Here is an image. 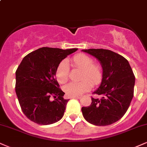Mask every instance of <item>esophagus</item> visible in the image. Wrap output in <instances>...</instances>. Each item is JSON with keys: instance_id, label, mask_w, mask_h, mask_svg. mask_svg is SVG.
I'll list each match as a JSON object with an SVG mask.
<instances>
[{"instance_id": "esophagus-1", "label": "esophagus", "mask_w": 147, "mask_h": 147, "mask_svg": "<svg viewBox=\"0 0 147 147\" xmlns=\"http://www.w3.org/2000/svg\"><path fill=\"white\" fill-rule=\"evenodd\" d=\"M81 97H82V96H71V98H81Z\"/></svg>"}]
</instances>
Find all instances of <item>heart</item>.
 Returning <instances> with one entry per match:
<instances>
[{
  "label": "heart",
  "instance_id": "obj_1",
  "mask_svg": "<svg viewBox=\"0 0 147 147\" xmlns=\"http://www.w3.org/2000/svg\"><path fill=\"white\" fill-rule=\"evenodd\" d=\"M72 66L82 70L81 82H72L66 85L63 90L68 96H79L90 90L92 84H100L103 77V71L99 63H93L92 58L86 54L79 53L71 59ZM70 68L68 61L63 60L56 69L57 80L61 84H65L69 79Z\"/></svg>",
  "mask_w": 147,
  "mask_h": 147
}]
</instances>
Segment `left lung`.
I'll return each mask as SVG.
<instances>
[{"label": "left lung", "instance_id": "1", "mask_svg": "<svg viewBox=\"0 0 147 147\" xmlns=\"http://www.w3.org/2000/svg\"><path fill=\"white\" fill-rule=\"evenodd\" d=\"M101 65L103 77L94 94L100 98H92L91 105L81 108L88 123L106 126L116 123L124 116L134 96L135 76L124 57L106 49H85Z\"/></svg>", "mask_w": 147, "mask_h": 147}]
</instances>
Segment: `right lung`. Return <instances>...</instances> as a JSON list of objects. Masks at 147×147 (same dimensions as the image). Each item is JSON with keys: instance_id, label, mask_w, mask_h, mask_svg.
<instances>
[{"instance_id": "right-lung-1", "label": "right lung", "mask_w": 147, "mask_h": 147, "mask_svg": "<svg viewBox=\"0 0 147 147\" xmlns=\"http://www.w3.org/2000/svg\"><path fill=\"white\" fill-rule=\"evenodd\" d=\"M77 49L43 47L23 58L16 72V93L23 113L39 125H51L63 117L67 102L55 78L58 65Z\"/></svg>"}]
</instances>
